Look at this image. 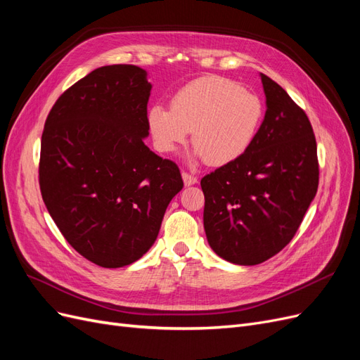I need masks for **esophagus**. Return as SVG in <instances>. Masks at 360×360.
I'll return each mask as SVG.
<instances>
[{
    "instance_id": "esophagus-1",
    "label": "esophagus",
    "mask_w": 360,
    "mask_h": 360,
    "mask_svg": "<svg viewBox=\"0 0 360 360\" xmlns=\"http://www.w3.org/2000/svg\"><path fill=\"white\" fill-rule=\"evenodd\" d=\"M181 177H183V181H184V186H192V184L198 181V179L192 176V174H189V172H181Z\"/></svg>"
}]
</instances>
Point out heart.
<instances>
[{
    "instance_id": "b5f03b06",
    "label": "heart",
    "mask_w": 360,
    "mask_h": 360,
    "mask_svg": "<svg viewBox=\"0 0 360 360\" xmlns=\"http://www.w3.org/2000/svg\"><path fill=\"white\" fill-rule=\"evenodd\" d=\"M259 97L234 81L207 76L176 93L171 110L150 108L147 124L160 153H174L192 132L191 160L222 167L242 158L254 144L263 122Z\"/></svg>"
}]
</instances>
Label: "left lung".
<instances>
[{"mask_svg":"<svg viewBox=\"0 0 360 360\" xmlns=\"http://www.w3.org/2000/svg\"><path fill=\"white\" fill-rule=\"evenodd\" d=\"M266 115L254 144L201 180L204 230L216 255L255 266L296 234L319 188L317 143L303 110L259 73Z\"/></svg>","mask_w":360,"mask_h":360,"instance_id":"8db88e82","label":"left lung"}]
</instances>
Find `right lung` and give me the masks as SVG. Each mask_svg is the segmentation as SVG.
I'll return each instance as SVG.
<instances>
[{
    "label": "right lung",
    "mask_w": 360,
    "mask_h": 360,
    "mask_svg": "<svg viewBox=\"0 0 360 360\" xmlns=\"http://www.w3.org/2000/svg\"><path fill=\"white\" fill-rule=\"evenodd\" d=\"M150 91L144 69L99 68L58 97L43 129L41 198L72 248L101 267L143 257L183 189L176 163L144 144Z\"/></svg>",
    "instance_id": "1"
}]
</instances>
